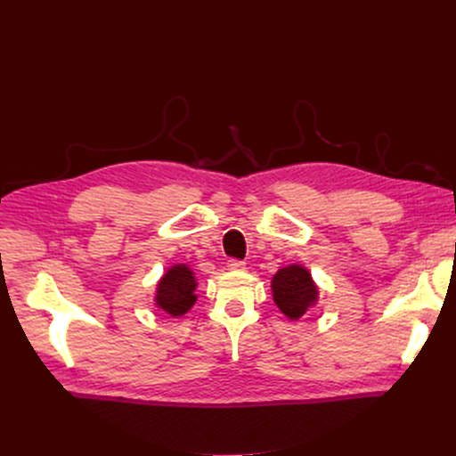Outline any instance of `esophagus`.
<instances>
[{
	"mask_svg": "<svg viewBox=\"0 0 456 456\" xmlns=\"http://www.w3.org/2000/svg\"><path fill=\"white\" fill-rule=\"evenodd\" d=\"M227 267H229V271H243L245 269V262H241V259H229Z\"/></svg>",
	"mask_w": 456,
	"mask_h": 456,
	"instance_id": "obj_1",
	"label": "esophagus"
}]
</instances>
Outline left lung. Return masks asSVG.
<instances>
[{
  "mask_svg": "<svg viewBox=\"0 0 456 456\" xmlns=\"http://www.w3.org/2000/svg\"><path fill=\"white\" fill-rule=\"evenodd\" d=\"M276 306L292 321L303 317L319 299V289L310 271L299 264L280 269L271 281Z\"/></svg>",
  "mask_w": 456,
  "mask_h": 456,
  "instance_id": "8db88e82",
  "label": "left lung"
}]
</instances>
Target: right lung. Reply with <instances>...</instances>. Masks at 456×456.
<instances>
[{
	"instance_id": "right-lung-1",
	"label": "right lung",
	"mask_w": 456,
	"mask_h": 456,
	"mask_svg": "<svg viewBox=\"0 0 456 456\" xmlns=\"http://www.w3.org/2000/svg\"><path fill=\"white\" fill-rule=\"evenodd\" d=\"M197 278L185 264H176L159 280L155 290V305L171 317H182L197 303Z\"/></svg>"
}]
</instances>
